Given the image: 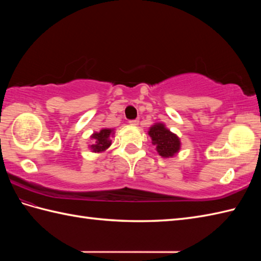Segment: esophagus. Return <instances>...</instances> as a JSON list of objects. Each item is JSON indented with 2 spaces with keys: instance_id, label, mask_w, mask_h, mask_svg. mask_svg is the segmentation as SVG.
I'll return each mask as SVG.
<instances>
[{
  "instance_id": "obj_1",
  "label": "esophagus",
  "mask_w": 261,
  "mask_h": 261,
  "mask_svg": "<svg viewBox=\"0 0 261 261\" xmlns=\"http://www.w3.org/2000/svg\"><path fill=\"white\" fill-rule=\"evenodd\" d=\"M129 123H130L131 125H138V123H139V120H138V119H136V120H130Z\"/></svg>"
}]
</instances>
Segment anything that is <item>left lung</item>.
<instances>
[{"mask_svg": "<svg viewBox=\"0 0 261 261\" xmlns=\"http://www.w3.org/2000/svg\"><path fill=\"white\" fill-rule=\"evenodd\" d=\"M149 136L151 137L152 143L157 146L156 149L162 157H173L178 152L180 148L179 138L166 129L162 123H156L149 130Z\"/></svg>", "mask_w": 261, "mask_h": 261, "instance_id": "1", "label": "left lung"}]
</instances>
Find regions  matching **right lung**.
I'll list each match as a JSON object with an SVG mask.
<instances>
[{"label": "right lung", "mask_w": 261, "mask_h": 261, "mask_svg": "<svg viewBox=\"0 0 261 261\" xmlns=\"http://www.w3.org/2000/svg\"><path fill=\"white\" fill-rule=\"evenodd\" d=\"M112 134L111 129H103L99 132H95L92 136L93 145H91L92 150L94 152H101L104 151L105 149H108L111 146L110 136Z\"/></svg>", "instance_id": "right-lung-1"}]
</instances>
